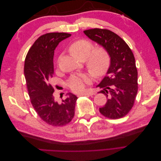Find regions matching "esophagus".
<instances>
[{
    "instance_id": "34e87169",
    "label": "esophagus",
    "mask_w": 161,
    "mask_h": 161,
    "mask_svg": "<svg viewBox=\"0 0 161 161\" xmlns=\"http://www.w3.org/2000/svg\"><path fill=\"white\" fill-rule=\"evenodd\" d=\"M94 91H86V92H83V93H80V94H79V95L78 96H86V95H88V96H92V95H94Z\"/></svg>"
}]
</instances>
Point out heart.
<instances>
[{"mask_svg": "<svg viewBox=\"0 0 161 161\" xmlns=\"http://www.w3.org/2000/svg\"><path fill=\"white\" fill-rule=\"evenodd\" d=\"M92 49L91 43L86 40H79L72 43L70 46L72 54L79 60H85L86 66L96 76L105 74L109 64V56L105 48L102 47ZM92 76L90 74H79L73 75L69 80V86L75 92H83L86 85L91 82Z\"/></svg>", "mask_w": 161, "mask_h": 161, "instance_id": "1", "label": "heart"}]
</instances>
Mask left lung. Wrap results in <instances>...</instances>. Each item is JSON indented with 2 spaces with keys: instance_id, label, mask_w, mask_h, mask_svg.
<instances>
[{
  "instance_id": "obj_1",
  "label": "left lung",
  "mask_w": 161,
  "mask_h": 161,
  "mask_svg": "<svg viewBox=\"0 0 161 161\" xmlns=\"http://www.w3.org/2000/svg\"><path fill=\"white\" fill-rule=\"evenodd\" d=\"M90 40L108 52L110 64L97 87L99 92L108 97L107 103L99 108L106 118H123L132 108L138 92V72L132 52L122 39L108 30L92 29L84 31Z\"/></svg>"
}]
</instances>
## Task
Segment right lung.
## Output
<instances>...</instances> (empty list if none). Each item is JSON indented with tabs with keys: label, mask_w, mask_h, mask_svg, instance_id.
Instances as JSON below:
<instances>
[{
	"label": "right lung",
	"mask_w": 161,
	"mask_h": 161,
	"mask_svg": "<svg viewBox=\"0 0 161 161\" xmlns=\"http://www.w3.org/2000/svg\"><path fill=\"white\" fill-rule=\"evenodd\" d=\"M71 35L50 33L34 42L29 50L24 65V74L31 104L38 115L47 124L62 126L69 124L75 115L76 99L71 92L61 103L55 100L54 91L50 84L53 75V55L59 43Z\"/></svg>",
	"instance_id": "add662e5"
}]
</instances>
